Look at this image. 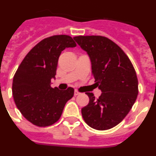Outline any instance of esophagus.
I'll return each instance as SVG.
<instances>
[{
    "label": "esophagus",
    "instance_id": "obj_1",
    "mask_svg": "<svg viewBox=\"0 0 156 156\" xmlns=\"http://www.w3.org/2000/svg\"><path fill=\"white\" fill-rule=\"evenodd\" d=\"M79 94H80V93L78 92V91H77V90L74 91V96H77V95H79Z\"/></svg>",
    "mask_w": 156,
    "mask_h": 156
}]
</instances>
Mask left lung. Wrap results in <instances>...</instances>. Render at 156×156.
<instances>
[{"mask_svg":"<svg viewBox=\"0 0 156 156\" xmlns=\"http://www.w3.org/2000/svg\"><path fill=\"white\" fill-rule=\"evenodd\" d=\"M88 54L95 84L101 90L96 99L86 93L89 104L82 108L85 122L97 130L112 129L125 118L138 95V79L133 64L114 42L101 36L74 38Z\"/></svg>","mask_w":156,"mask_h":156,"instance_id":"1","label":"left lung"}]
</instances>
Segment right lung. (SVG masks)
Returning <instances> with one entry per match:
<instances>
[{"label":"right lung","instance_id":"add662e5","mask_svg":"<svg viewBox=\"0 0 156 156\" xmlns=\"http://www.w3.org/2000/svg\"><path fill=\"white\" fill-rule=\"evenodd\" d=\"M76 47L70 36L58 35L46 38L27 54L12 81L14 101L21 114L31 124L50 126L57 122L74 89L60 90L51 87L55 78L58 60L66 48Z\"/></svg>","mask_w":156,"mask_h":156}]
</instances>
